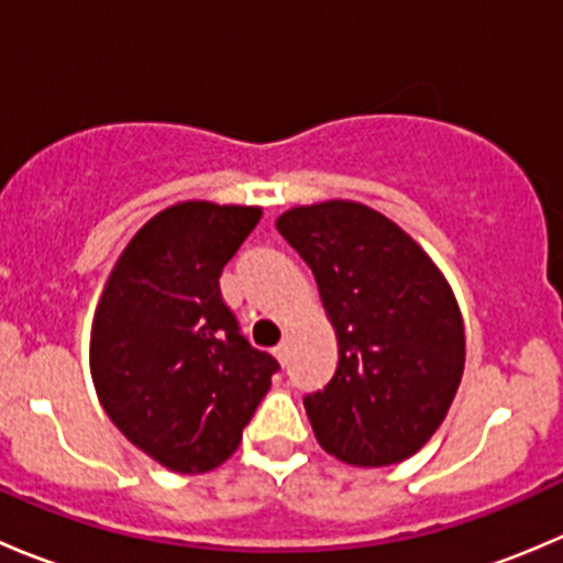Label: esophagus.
<instances>
[{
	"label": "esophagus",
	"instance_id": "34e87169",
	"mask_svg": "<svg viewBox=\"0 0 563 563\" xmlns=\"http://www.w3.org/2000/svg\"><path fill=\"white\" fill-rule=\"evenodd\" d=\"M272 354H275V360L280 362V365H286V360H288V343H286V340H283V343H277Z\"/></svg>",
	"mask_w": 563,
	"mask_h": 563
}]
</instances>
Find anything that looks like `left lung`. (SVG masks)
<instances>
[{"label": "left lung", "mask_w": 563, "mask_h": 563, "mask_svg": "<svg viewBox=\"0 0 563 563\" xmlns=\"http://www.w3.org/2000/svg\"><path fill=\"white\" fill-rule=\"evenodd\" d=\"M277 231L313 269L338 334V371L305 395L318 444L371 468L411 457L444 422L463 378V316L450 283L365 203L294 207Z\"/></svg>", "instance_id": "1"}]
</instances>
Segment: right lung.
Segmentation results:
<instances>
[{"label": "right lung", "mask_w": 563, "mask_h": 563, "mask_svg": "<svg viewBox=\"0 0 563 563\" xmlns=\"http://www.w3.org/2000/svg\"><path fill=\"white\" fill-rule=\"evenodd\" d=\"M258 207L181 201L122 250L92 321L100 402L130 444L179 474L218 468L269 391L277 360L253 349L220 294Z\"/></svg>", "instance_id": "obj_1"}]
</instances>
